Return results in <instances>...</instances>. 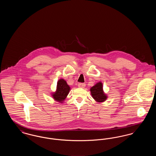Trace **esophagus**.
I'll return each instance as SVG.
<instances>
[{"label":"esophagus","instance_id":"obj_1","mask_svg":"<svg viewBox=\"0 0 156 156\" xmlns=\"http://www.w3.org/2000/svg\"><path fill=\"white\" fill-rule=\"evenodd\" d=\"M85 86H86V85L84 83H78V87L80 88H83L85 87Z\"/></svg>","mask_w":156,"mask_h":156}]
</instances>
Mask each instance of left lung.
Instances as JSON below:
<instances>
[{
  "instance_id": "left-lung-1",
  "label": "left lung",
  "mask_w": 156,
  "mask_h": 156,
  "mask_svg": "<svg viewBox=\"0 0 156 156\" xmlns=\"http://www.w3.org/2000/svg\"><path fill=\"white\" fill-rule=\"evenodd\" d=\"M90 91L92 97L97 102H103L108 98V96L104 92L103 85L101 82H98L94 86L91 87Z\"/></svg>"
}]
</instances>
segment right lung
<instances>
[{
    "mask_svg": "<svg viewBox=\"0 0 156 156\" xmlns=\"http://www.w3.org/2000/svg\"><path fill=\"white\" fill-rule=\"evenodd\" d=\"M70 90V87L64 79H59L57 82L56 90L51 94L53 99L59 103H62Z\"/></svg>",
    "mask_w": 156,
    "mask_h": 156,
    "instance_id": "right-lung-1",
    "label": "right lung"
}]
</instances>
